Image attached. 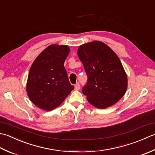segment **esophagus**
<instances>
[{"mask_svg": "<svg viewBox=\"0 0 155 155\" xmlns=\"http://www.w3.org/2000/svg\"><path fill=\"white\" fill-rule=\"evenodd\" d=\"M80 89V86L79 84H76L75 86V90H79Z\"/></svg>", "mask_w": 155, "mask_h": 155, "instance_id": "34e87169", "label": "esophagus"}]
</instances>
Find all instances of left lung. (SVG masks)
<instances>
[{"instance_id": "obj_1", "label": "left lung", "mask_w": 155, "mask_h": 155, "mask_svg": "<svg viewBox=\"0 0 155 155\" xmlns=\"http://www.w3.org/2000/svg\"><path fill=\"white\" fill-rule=\"evenodd\" d=\"M78 55L87 75V83L82 89L91 105L105 109L117 103L126 93L128 78L115 52L100 41L79 47Z\"/></svg>"}]
</instances>
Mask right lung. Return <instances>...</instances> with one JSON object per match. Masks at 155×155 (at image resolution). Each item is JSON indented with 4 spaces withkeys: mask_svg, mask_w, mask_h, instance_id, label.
<instances>
[{
    "mask_svg": "<svg viewBox=\"0 0 155 155\" xmlns=\"http://www.w3.org/2000/svg\"><path fill=\"white\" fill-rule=\"evenodd\" d=\"M70 51L68 45L52 44L35 59L28 75V97L38 108L51 111L74 89L69 83L64 62Z\"/></svg>",
    "mask_w": 155,
    "mask_h": 155,
    "instance_id": "obj_1",
    "label": "right lung"
}]
</instances>
